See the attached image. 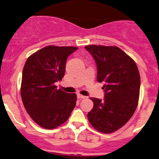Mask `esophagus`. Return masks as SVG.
<instances>
[{
    "label": "esophagus",
    "mask_w": 159,
    "mask_h": 159,
    "mask_svg": "<svg viewBox=\"0 0 159 159\" xmlns=\"http://www.w3.org/2000/svg\"><path fill=\"white\" fill-rule=\"evenodd\" d=\"M78 99H86L87 97L81 95V94H78Z\"/></svg>",
    "instance_id": "obj_1"
}]
</instances>
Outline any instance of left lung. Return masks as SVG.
<instances>
[{
    "mask_svg": "<svg viewBox=\"0 0 159 159\" xmlns=\"http://www.w3.org/2000/svg\"><path fill=\"white\" fill-rule=\"evenodd\" d=\"M97 66V81L103 82V100L91 97L93 107L88 118L99 132L110 134L122 128L138 105L140 76L137 64L116 46L88 45Z\"/></svg>",
    "mask_w": 159,
    "mask_h": 159,
    "instance_id": "obj_1",
    "label": "left lung"
}]
</instances>
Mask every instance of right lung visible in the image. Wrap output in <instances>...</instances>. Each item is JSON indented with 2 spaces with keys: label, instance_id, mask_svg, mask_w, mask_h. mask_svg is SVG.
I'll use <instances>...</instances> for the list:
<instances>
[{
  "label": "right lung",
  "instance_id": "1",
  "mask_svg": "<svg viewBox=\"0 0 159 159\" xmlns=\"http://www.w3.org/2000/svg\"><path fill=\"white\" fill-rule=\"evenodd\" d=\"M76 47L47 46L31 54L22 71L21 97L25 109L39 126L53 129L67 121L76 105L75 93L57 89L68 57Z\"/></svg>",
  "mask_w": 159,
  "mask_h": 159
}]
</instances>
